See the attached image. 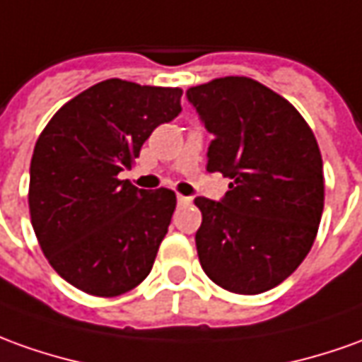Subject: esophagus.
Returning a JSON list of instances; mask_svg holds the SVG:
<instances>
[{
  "label": "esophagus",
  "mask_w": 362,
  "mask_h": 362,
  "mask_svg": "<svg viewBox=\"0 0 362 362\" xmlns=\"http://www.w3.org/2000/svg\"><path fill=\"white\" fill-rule=\"evenodd\" d=\"M177 203H179V205H189V203H191V197L177 195Z\"/></svg>",
  "instance_id": "esophagus-1"
}]
</instances>
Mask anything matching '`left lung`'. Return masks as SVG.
<instances>
[{"instance_id": "left-lung-1", "label": "left lung", "mask_w": 362, "mask_h": 362, "mask_svg": "<svg viewBox=\"0 0 362 362\" xmlns=\"http://www.w3.org/2000/svg\"><path fill=\"white\" fill-rule=\"evenodd\" d=\"M206 132V171L230 179L221 201L197 197L205 274L224 290L262 293L291 276L313 246L323 213V161L301 114L246 76L187 90Z\"/></svg>"}]
</instances>
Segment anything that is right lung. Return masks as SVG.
<instances>
[{
	"instance_id": "right-lung-1",
	"label": "right lung",
	"mask_w": 362,
	"mask_h": 362,
	"mask_svg": "<svg viewBox=\"0 0 362 362\" xmlns=\"http://www.w3.org/2000/svg\"><path fill=\"white\" fill-rule=\"evenodd\" d=\"M181 88L110 78L66 102L41 132L29 177L31 224L54 272L98 298L148 278L177 199L146 191L129 169L151 132L181 112Z\"/></svg>"
}]
</instances>
